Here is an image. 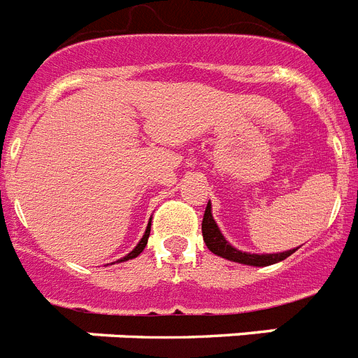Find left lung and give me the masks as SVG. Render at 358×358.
I'll return each mask as SVG.
<instances>
[{
  "label": "left lung",
  "mask_w": 358,
  "mask_h": 358,
  "mask_svg": "<svg viewBox=\"0 0 358 358\" xmlns=\"http://www.w3.org/2000/svg\"><path fill=\"white\" fill-rule=\"evenodd\" d=\"M203 240L214 255L222 257V259L233 260V262H238V264H248V266H270L275 264V262H281L287 257H290L294 251L297 250H288L282 251V253H248V251H240L236 250L234 245H231L225 240V236L220 231L218 224L214 222L213 216V205L208 201L207 208H205V216H203Z\"/></svg>",
  "instance_id": "obj_1"
}]
</instances>
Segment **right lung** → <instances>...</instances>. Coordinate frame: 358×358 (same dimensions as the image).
Masks as SVG:
<instances>
[{"label": "right lung", "instance_id": "1", "mask_svg": "<svg viewBox=\"0 0 358 358\" xmlns=\"http://www.w3.org/2000/svg\"><path fill=\"white\" fill-rule=\"evenodd\" d=\"M150 231H151V222H150V224H148V227H145L144 236H142V238H140L138 244L134 245V250L131 251V253H127V255H125L124 259L116 260V262H125V260H129V259H134V257H138L140 253H142V251H144L145 244H148V238H150Z\"/></svg>", "mask_w": 358, "mask_h": 358}]
</instances>
